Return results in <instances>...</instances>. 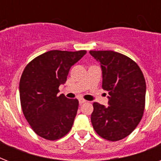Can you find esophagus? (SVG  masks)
<instances>
[{
	"label": "esophagus",
	"instance_id": "34e87169",
	"mask_svg": "<svg viewBox=\"0 0 161 161\" xmlns=\"http://www.w3.org/2000/svg\"><path fill=\"white\" fill-rule=\"evenodd\" d=\"M78 101H79V103H80V104H82V103H85L86 102L85 99H83V98H79V99H78Z\"/></svg>",
	"mask_w": 161,
	"mask_h": 161
}]
</instances>
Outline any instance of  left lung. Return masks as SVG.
<instances>
[{
  "label": "left lung",
  "instance_id": "8db88e82",
  "mask_svg": "<svg viewBox=\"0 0 161 161\" xmlns=\"http://www.w3.org/2000/svg\"><path fill=\"white\" fill-rule=\"evenodd\" d=\"M102 69V87L108 93V105L93 103L91 122L105 140L127 137L142 119L146 84L142 71L132 59L114 51H90Z\"/></svg>",
  "mask_w": 161,
  "mask_h": 161
}]
</instances>
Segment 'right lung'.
I'll return each mask as SVG.
<instances>
[{"instance_id":"add662e5","label":"right lung","mask_w":161,"mask_h":161,"mask_svg":"<svg viewBox=\"0 0 161 161\" xmlns=\"http://www.w3.org/2000/svg\"><path fill=\"white\" fill-rule=\"evenodd\" d=\"M86 53L53 50L34 58L24 69L19 84L21 108L40 137L58 140L72 129L78 100L58 95V88L66 83L71 67Z\"/></svg>"}]
</instances>
